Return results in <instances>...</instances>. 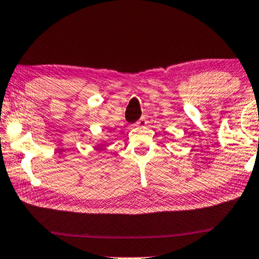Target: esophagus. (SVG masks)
<instances>
[{
	"label": "esophagus",
	"mask_w": 259,
	"mask_h": 259,
	"mask_svg": "<svg viewBox=\"0 0 259 259\" xmlns=\"http://www.w3.org/2000/svg\"><path fill=\"white\" fill-rule=\"evenodd\" d=\"M145 124H146V119H145L144 117H143V118L140 119V121H137L136 124H135V128L142 129V128H144Z\"/></svg>",
	"instance_id": "34e87169"
}]
</instances>
